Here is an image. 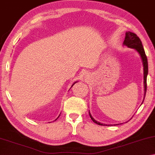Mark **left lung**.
<instances>
[{"label": "left lung", "mask_w": 155, "mask_h": 155, "mask_svg": "<svg viewBox=\"0 0 155 155\" xmlns=\"http://www.w3.org/2000/svg\"><path fill=\"white\" fill-rule=\"evenodd\" d=\"M123 46H126L128 48H130L134 49L135 51L139 54V55L141 58L143 66V85H144L143 101H144L145 96H146V89H147V73H148V64H147V59L146 55V53H145L143 46L142 45V42L141 41V39H139V37H138L137 35L133 32H130V31H128V32H125V40L124 41H123ZM143 101L142 103L143 102ZM89 116L90 117H91V120L97 125H106V126L111 125L103 124V123H101L98 122V121L96 120L94 118L92 117L91 114H90V112H89Z\"/></svg>", "instance_id": "1"}]
</instances>
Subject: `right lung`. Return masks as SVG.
Listing matches in <instances>:
<instances>
[{
	"label": "right lung",
	"mask_w": 155,
	"mask_h": 155,
	"mask_svg": "<svg viewBox=\"0 0 155 155\" xmlns=\"http://www.w3.org/2000/svg\"><path fill=\"white\" fill-rule=\"evenodd\" d=\"M77 82H78V81H77ZM75 82L74 83H73V84H72V86H71V87H73V85H74V84H75V83H76V82ZM60 114H59V115L58 116V118H56V119H55V120H57V119H58V118L59 117V116H60Z\"/></svg>",
	"instance_id": "obj_1"
}]
</instances>
